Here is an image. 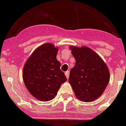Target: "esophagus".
I'll return each instance as SVG.
<instances>
[{"label":"esophagus","mask_w":126,"mask_h":126,"mask_svg":"<svg viewBox=\"0 0 126 126\" xmlns=\"http://www.w3.org/2000/svg\"><path fill=\"white\" fill-rule=\"evenodd\" d=\"M65 76H66L67 79H68L69 76V71H67L65 73Z\"/></svg>","instance_id":"esophagus-1"}]
</instances>
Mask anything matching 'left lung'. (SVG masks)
Returning a JSON list of instances; mask_svg holds the SVG:
<instances>
[{"mask_svg": "<svg viewBox=\"0 0 126 126\" xmlns=\"http://www.w3.org/2000/svg\"><path fill=\"white\" fill-rule=\"evenodd\" d=\"M76 60L70 71L69 82L80 101H93L101 96L110 80V72L105 62L87 47H70Z\"/></svg>", "mask_w": 126, "mask_h": 126, "instance_id": "obj_1", "label": "left lung"}]
</instances>
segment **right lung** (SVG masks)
<instances>
[{
  "label": "right lung",
  "instance_id": "add662e5",
  "mask_svg": "<svg viewBox=\"0 0 126 126\" xmlns=\"http://www.w3.org/2000/svg\"><path fill=\"white\" fill-rule=\"evenodd\" d=\"M58 48L51 43L41 45L32 53L25 64L23 79L35 99L48 101L54 98L61 85L66 81L61 63L57 60Z\"/></svg>",
  "mask_w": 126,
  "mask_h": 126
}]
</instances>
